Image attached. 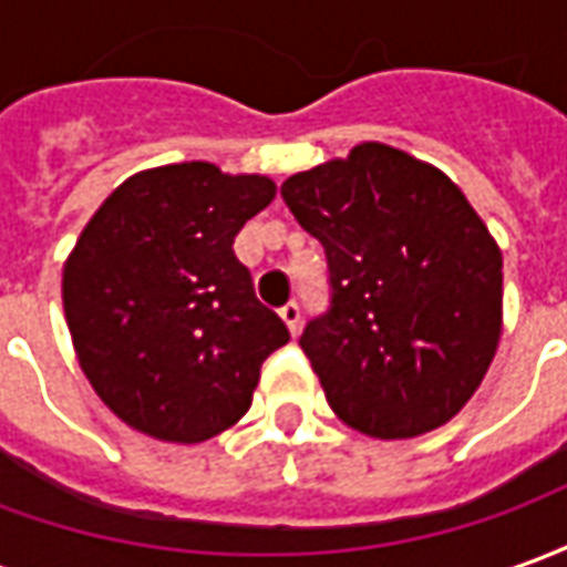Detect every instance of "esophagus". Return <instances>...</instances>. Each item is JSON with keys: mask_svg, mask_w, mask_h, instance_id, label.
<instances>
[{"mask_svg": "<svg viewBox=\"0 0 567 567\" xmlns=\"http://www.w3.org/2000/svg\"><path fill=\"white\" fill-rule=\"evenodd\" d=\"M279 319L285 321L288 331L297 333V328H300V307H297V303H285V307L279 309Z\"/></svg>", "mask_w": 567, "mask_h": 567, "instance_id": "esophagus-1", "label": "esophagus"}]
</instances>
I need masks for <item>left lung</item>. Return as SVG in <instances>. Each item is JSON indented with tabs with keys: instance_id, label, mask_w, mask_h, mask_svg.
<instances>
[{
	"instance_id": "8db88e82",
	"label": "left lung",
	"mask_w": 567,
	"mask_h": 567,
	"mask_svg": "<svg viewBox=\"0 0 567 567\" xmlns=\"http://www.w3.org/2000/svg\"><path fill=\"white\" fill-rule=\"evenodd\" d=\"M319 239L331 307L300 349L346 425L406 440L446 425L480 389L501 340V248L462 187L382 142L282 185Z\"/></svg>"
}]
</instances>
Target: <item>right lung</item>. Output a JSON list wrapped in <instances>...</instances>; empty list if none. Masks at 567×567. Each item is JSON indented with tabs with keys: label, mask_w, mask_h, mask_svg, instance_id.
<instances>
[{
	"label": "right lung",
	"mask_w": 567,
	"mask_h": 567,
	"mask_svg": "<svg viewBox=\"0 0 567 567\" xmlns=\"http://www.w3.org/2000/svg\"><path fill=\"white\" fill-rule=\"evenodd\" d=\"M267 175L154 166L117 185L63 267L75 355L112 413L166 443H203L251 406L288 328L260 307L234 239L267 209Z\"/></svg>",
	"instance_id": "1"
}]
</instances>
